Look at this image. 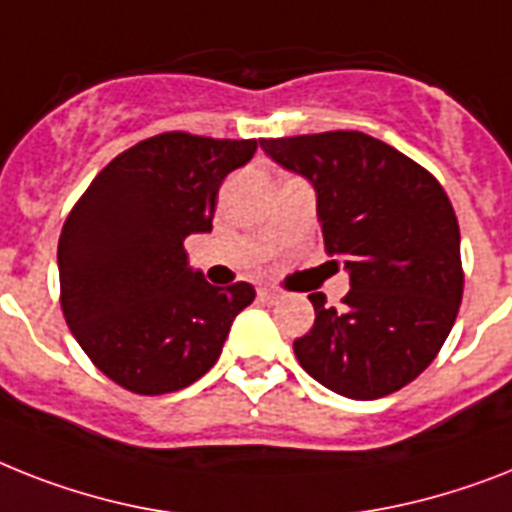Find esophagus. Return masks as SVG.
<instances>
[{"mask_svg":"<svg viewBox=\"0 0 512 512\" xmlns=\"http://www.w3.org/2000/svg\"><path fill=\"white\" fill-rule=\"evenodd\" d=\"M257 299H260V302H265V305H273V302H278V299H281V292L270 289V286H263V289H257Z\"/></svg>","mask_w":512,"mask_h":512,"instance_id":"1","label":"esophagus"}]
</instances>
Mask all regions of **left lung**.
I'll return each mask as SVG.
<instances>
[{
	"mask_svg": "<svg viewBox=\"0 0 512 512\" xmlns=\"http://www.w3.org/2000/svg\"><path fill=\"white\" fill-rule=\"evenodd\" d=\"M270 160L315 189L323 247L342 257V310L310 294L315 323L294 342L310 376L350 400H378L421 376L463 299L460 228L429 170L360 131L263 139Z\"/></svg>",
	"mask_w": 512,
	"mask_h": 512,
	"instance_id": "1",
	"label": "left lung"
}]
</instances>
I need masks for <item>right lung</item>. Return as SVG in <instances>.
I'll use <instances>...</instances> for the list:
<instances>
[{
  "label": "right lung",
  "instance_id": "right-lung-1",
  "mask_svg": "<svg viewBox=\"0 0 512 512\" xmlns=\"http://www.w3.org/2000/svg\"><path fill=\"white\" fill-rule=\"evenodd\" d=\"M255 139L173 131L126 149L70 210L57 247L62 313L83 352L128 392L168 394L220 357L255 289L207 284L184 239L213 231L223 178Z\"/></svg>",
  "mask_w": 512,
  "mask_h": 512
}]
</instances>
